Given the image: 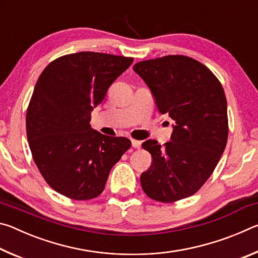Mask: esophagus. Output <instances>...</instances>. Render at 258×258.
<instances>
[{
    "mask_svg": "<svg viewBox=\"0 0 258 258\" xmlns=\"http://www.w3.org/2000/svg\"><path fill=\"white\" fill-rule=\"evenodd\" d=\"M132 147L137 148V149L141 148V141H138V140H132Z\"/></svg>",
    "mask_w": 258,
    "mask_h": 258,
    "instance_id": "34e87169",
    "label": "esophagus"
}]
</instances>
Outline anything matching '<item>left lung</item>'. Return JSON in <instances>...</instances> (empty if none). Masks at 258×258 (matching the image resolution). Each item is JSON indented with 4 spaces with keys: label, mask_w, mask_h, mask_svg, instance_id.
I'll return each instance as SVG.
<instances>
[{
    "label": "left lung",
    "mask_w": 258,
    "mask_h": 258,
    "mask_svg": "<svg viewBox=\"0 0 258 258\" xmlns=\"http://www.w3.org/2000/svg\"><path fill=\"white\" fill-rule=\"evenodd\" d=\"M133 69L150 89L160 113H168L175 123L164 146L156 140L142 143L152 157L140 177L142 189L161 203L190 197L212 175L228 141L223 87L205 64L185 55L140 61Z\"/></svg>",
    "instance_id": "left-lung-1"
}]
</instances>
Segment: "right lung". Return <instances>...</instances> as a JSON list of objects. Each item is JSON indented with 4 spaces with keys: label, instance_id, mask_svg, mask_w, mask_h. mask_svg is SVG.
Returning <instances> with one entry per match:
<instances>
[{
    "label": "right lung",
    "instance_id": "add662e5",
    "mask_svg": "<svg viewBox=\"0 0 258 258\" xmlns=\"http://www.w3.org/2000/svg\"><path fill=\"white\" fill-rule=\"evenodd\" d=\"M132 62L78 52L53 60L38 77L26 115L27 139L42 176L64 197H98L112 166L131 148L128 139L103 135L90 121L93 108Z\"/></svg>",
    "mask_w": 258,
    "mask_h": 258
}]
</instances>
